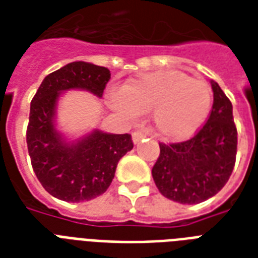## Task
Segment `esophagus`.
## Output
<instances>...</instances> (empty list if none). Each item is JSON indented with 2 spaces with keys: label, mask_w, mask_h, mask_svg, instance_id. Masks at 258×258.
Masks as SVG:
<instances>
[{
  "label": "esophagus",
  "mask_w": 258,
  "mask_h": 258,
  "mask_svg": "<svg viewBox=\"0 0 258 258\" xmlns=\"http://www.w3.org/2000/svg\"><path fill=\"white\" fill-rule=\"evenodd\" d=\"M147 137V134H146L145 130H137V131H134L133 133V141L134 143H138V142H141L143 138Z\"/></svg>",
  "instance_id": "esophagus-1"
}]
</instances>
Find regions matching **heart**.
Instances as JSON below:
<instances>
[{
  "label": "heart",
  "mask_w": 258,
  "mask_h": 258,
  "mask_svg": "<svg viewBox=\"0 0 258 258\" xmlns=\"http://www.w3.org/2000/svg\"><path fill=\"white\" fill-rule=\"evenodd\" d=\"M109 103L127 119L153 111L154 128L169 141H183L204 125L213 104L208 83L180 71L142 74L109 93Z\"/></svg>",
  "instance_id": "b5f03b06"
}]
</instances>
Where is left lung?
<instances>
[{
    "label": "left lung",
    "mask_w": 258,
    "mask_h": 258,
    "mask_svg": "<svg viewBox=\"0 0 258 258\" xmlns=\"http://www.w3.org/2000/svg\"><path fill=\"white\" fill-rule=\"evenodd\" d=\"M212 88L214 101L204 127L188 141L159 143L154 182L162 196L179 204H200L216 196L236 163L233 105L216 82H212Z\"/></svg>",
    "instance_id": "obj_1"
}]
</instances>
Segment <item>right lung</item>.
<instances>
[{
    "label": "right lung",
    "mask_w": 258,
    "mask_h": 258,
    "mask_svg": "<svg viewBox=\"0 0 258 258\" xmlns=\"http://www.w3.org/2000/svg\"><path fill=\"white\" fill-rule=\"evenodd\" d=\"M111 79L108 68L75 61L49 74L30 103L26 145L33 171L54 198L84 202L101 196L115 176L117 162L133 150L130 134L95 130L75 142H66L56 130L58 96L68 89H86L103 96Z\"/></svg>",
    "instance_id": "add662e5"
}]
</instances>
